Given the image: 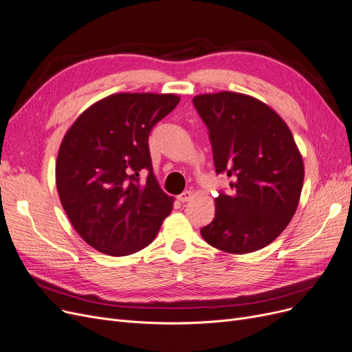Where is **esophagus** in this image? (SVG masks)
Returning <instances> with one entry per match:
<instances>
[{"label": "esophagus", "mask_w": 352, "mask_h": 352, "mask_svg": "<svg viewBox=\"0 0 352 352\" xmlns=\"http://www.w3.org/2000/svg\"><path fill=\"white\" fill-rule=\"evenodd\" d=\"M192 198H193V193H192L190 190H185L184 193H180V195L177 196V199H179L180 202H184V204H185V202H189Z\"/></svg>", "instance_id": "esophagus-1"}]
</instances>
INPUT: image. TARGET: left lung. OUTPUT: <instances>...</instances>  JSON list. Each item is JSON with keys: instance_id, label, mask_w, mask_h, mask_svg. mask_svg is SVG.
Instances as JSON below:
<instances>
[{"instance_id": "obj_1", "label": "left lung", "mask_w": 352, "mask_h": 352, "mask_svg": "<svg viewBox=\"0 0 352 352\" xmlns=\"http://www.w3.org/2000/svg\"><path fill=\"white\" fill-rule=\"evenodd\" d=\"M193 105L208 127L217 173L232 195L215 198V217L201 228L212 247L245 254L273 243L299 205L305 167L294 138L274 109L238 92L204 94Z\"/></svg>"}]
</instances>
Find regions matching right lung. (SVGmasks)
Listing matches in <instances>:
<instances>
[{"mask_svg": "<svg viewBox=\"0 0 352 352\" xmlns=\"http://www.w3.org/2000/svg\"><path fill=\"white\" fill-rule=\"evenodd\" d=\"M175 94H116L85 109L65 134L56 186L76 232L108 256H129L156 238L173 198L159 186L151 129L179 104ZM143 171L146 182L139 180Z\"/></svg>", "mask_w": 352, "mask_h": 352, "instance_id": "1", "label": "right lung"}]
</instances>
